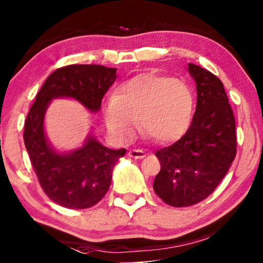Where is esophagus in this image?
<instances>
[{
    "instance_id": "1",
    "label": "esophagus",
    "mask_w": 263,
    "mask_h": 263,
    "mask_svg": "<svg viewBox=\"0 0 263 263\" xmlns=\"http://www.w3.org/2000/svg\"><path fill=\"white\" fill-rule=\"evenodd\" d=\"M128 156L132 158H144L145 157V153L140 149H132L128 151Z\"/></svg>"
}]
</instances>
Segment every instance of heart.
Instances as JSON below:
<instances>
[{
  "label": "heart",
  "instance_id": "heart-1",
  "mask_svg": "<svg viewBox=\"0 0 263 263\" xmlns=\"http://www.w3.org/2000/svg\"><path fill=\"white\" fill-rule=\"evenodd\" d=\"M192 114L191 88L181 80L151 73L123 84L103 108L108 132L120 143L135 137L137 124L155 142H172L187 130Z\"/></svg>",
  "mask_w": 263,
  "mask_h": 263
}]
</instances>
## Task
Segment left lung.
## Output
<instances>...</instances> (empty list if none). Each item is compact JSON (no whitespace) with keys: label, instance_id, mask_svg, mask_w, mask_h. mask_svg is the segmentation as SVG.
Listing matches in <instances>:
<instances>
[{"label":"left lung","instance_id":"1","mask_svg":"<svg viewBox=\"0 0 263 263\" xmlns=\"http://www.w3.org/2000/svg\"><path fill=\"white\" fill-rule=\"evenodd\" d=\"M188 71L197 83V108L179 140L156 151L161 170L154 191L165 204L187 207L212 194L236 157L234 110L221 81L193 63Z\"/></svg>","mask_w":263,"mask_h":263}]
</instances>
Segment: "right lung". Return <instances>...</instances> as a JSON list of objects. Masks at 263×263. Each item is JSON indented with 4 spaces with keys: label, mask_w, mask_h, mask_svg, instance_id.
<instances>
[{
    "label": "right lung",
    "mask_w": 263,
    "mask_h": 263,
    "mask_svg": "<svg viewBox=\"0 0 263 263\" xmlns=\"http://www.w3.org/2000/svg\"><path fill=\"white\" fill-rule=\"evenodd\" d=\"M117 79V69L96 64H71L47 77L25 121L24 142L40 187L51 200L72 210L89 209L105 197L113 168L126 149L103 146L90 136L81 149L57 154L44 132V116L54 98H72L91 112Z\"/></svg>",
    "instance_id": "obj_1"
}]
</instances>
